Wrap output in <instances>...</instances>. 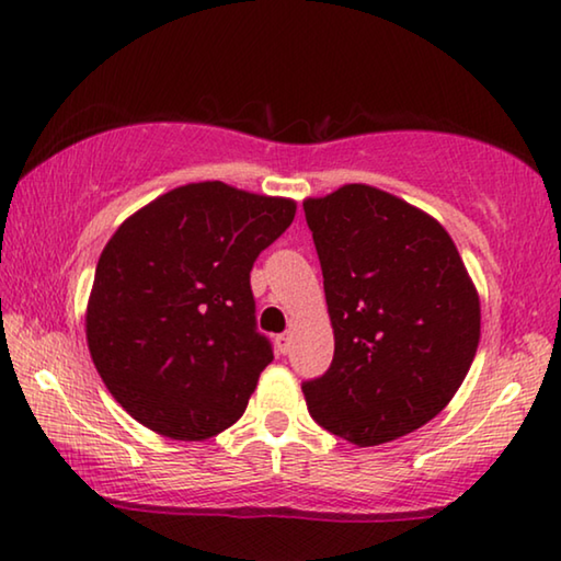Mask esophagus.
<instances>
[{
	"mask_svg": "<svg viewBox=\"0 0 561 561\" xmlns=\"http://www.w3.org/2000/svg\"><path fill=\"white\" fill-rule=\"evenodd\" d=\"M274 344H277L279 354H289V348H291V334H289V331H287V334H279L277 339H274Z\"/></svg>",
	"mask_w": 561,
	"mask_h": 561,
	"instance_id": "34e87169",
	"label": "esophagus"
}]
</instances>
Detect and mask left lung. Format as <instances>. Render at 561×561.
Wrapping results in <instances>:
<instances>
[{
  "label": "left lung",
  "instance_id": "1",
  "mask_svg": "<svg viewBox=\"0 0 561 561\" xmlns=\"http://www.w3.org/2000/svg\"><path fill=\"white\" fill-rule=\"evenodd\" d=\"M334 360L301 386L309 413L358 448L401 438L458 393L480 344V297L453 237L386 190L307 197Z\"/></svg>",
  "mask_w": 561,
  "mask_h": 561
}]
</instances>
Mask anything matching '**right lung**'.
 <instances>
[{
    "label": "right lung",
    "instance_id": "right-lung-1",
    "mask_svg": "<svg viewBox=\"0 0 561 561\" xmlns=\"http://www.w3.org/2000/svg\"><path fill=\"white\" fill-rule=\"evenodd\" d=\"M297 213L220 180L168 190L103 247L87 307L99 376L123 411L173 440L240 421L272 356L250 272Z\"/></svg>",
    "mask_w": 561,
    "mask_h": 561
}]
</instances>
